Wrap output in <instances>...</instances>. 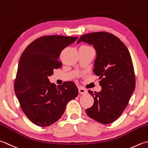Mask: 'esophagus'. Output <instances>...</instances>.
<instances>
[{
  "mask_svg": "<svg viewBox=\"0 0 148 148\" xmlns=\"http://www.w3.org/2000/svg\"><path fill=\"white\" fill-rule=\"evenodd\" d=\"M78 92H79V93L81 95L86 94V93H87L86 90L85 89L82 88V87H79V88H78Z\"/></svg>",
  "mask_w": 148,
  "mask_h": 148,
  "instance_id": "obj_1",
  "label": "esophagus"
}]
</instances>
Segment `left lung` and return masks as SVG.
<instances>
[{"label": "left lung", "mask_w": 148, "mask_h": 148, "mask_svg": "<svg viewBox=\"0 0 148 148\" xmlns=\"http://www.w3.org/2000/svg\"><path fill=\"white\" fill-rule=\"evenodd\" d=\"M92 45L96 52L93 71L99 77L100 92L89 90L94 104L86 109L87 115L101 124H109L121 115L135 87L131 56L125 45L112 34L92 32L78 39Z\"/></svg>", "instance_id": "1"}]
</instances>
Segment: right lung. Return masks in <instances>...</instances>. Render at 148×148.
<instances>
[{
	"label": "right lung",
	"mask_w": 148,
	"mask_h": 148,
	"mask_svg": "<svg viewBox=\"0 0 148 148\" xmlns=\"http://www.w3.org/2000/svg\"><path fill=\"white\" fill-rule=\"evenodd\" d=\"M77 37L45 36L27 47L20 58L14 92L20 107L36 125L46 127L57 121L69 101L77 97L78 88L71 81L57 86L49 77L61 67L59 58L62 50Z\"/></svg>",
	"instance_id": "obj_1"
}]
</instances>
